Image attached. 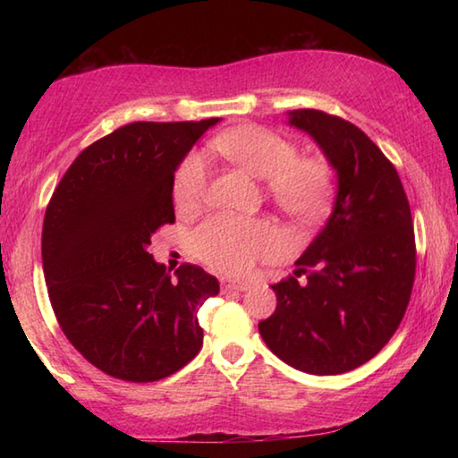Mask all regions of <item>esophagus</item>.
<instances>
[{"label": "esophagus", "mask_w": 458, "mask_h": 458, "mask_svg": "<svg viewBox=\"0 0 458 458\" xmlns=\"http://www.w3.org/2000/svg\"><path fill=\"white\" fill-rule=\"evenodd\" d=\"M250 289V283L248 281H230V278H222V291H248Z\"/></svg>", "instance_id": "34e87169"}]
</instances>
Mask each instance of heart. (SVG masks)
<instances>
[{"label":"heart","instance_id":"heart-1","mask_svg":"<svg viewBox=\"0 0 458 458\" xmlns=\"http://www.w3.org/2000/svg\"><path fill=\"white\" fill-rule=\"evenodd\" d=\"M212 149L257 180H265L270 199L294 218L313 220L327 206L329 165L321 159L297 157L293 143L267 129L254 125L228 129L214 139ZM206 180L204 157L198 153L188 155L174 180L177 210H196L204 199ZM191 248L212 268L244 275L259 259L278 252L281 236L268 222L214 216L193 232Z\"/></svg>","mask_w":458,"mask_h":458}]
</instances>
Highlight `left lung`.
Listing matches in <instances>:
<instances>
[{"instance_id": "left-lung-1", "label": "left lung", "mask_w": 458, "mask_h": 458, "mask_svg": "<svg viewBox=\"0 0 458 458\" xmlns=\"http://www.w3.org/2000/svg\"><path fill=\"white\" fill-rule=\"evenodd\" d=\"M286 117L323 151L337 193L294 273L273 284L276 309L259 331L294 369L345 374L374 358L406 313L416 273L412 214L396 167L361 129L315 108Z\"/></svg>"}]
</instances>
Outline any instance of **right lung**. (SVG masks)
I'll return each instance as SVG.
<instances>
[{"instance_id": "obj_1", "label": "right lung", "mask_w": 458, "mask_h": 458, "mask_svg": "<svg viewBox=\"0 0 458 458\" xmlns=\"http://www.w3.org/2000/svg\"><path fill=\"white\" fill-rule=\"evenodd\" d=\"M220 119L131 123L89 145L54 190L44 216L42 265L68 341L105 374L157 382L204 344L198 309L220 293L196 265L172 275L149 254L175 222L174 177L193 143Z\"/></svg>"}]
</instances>
